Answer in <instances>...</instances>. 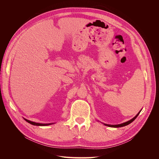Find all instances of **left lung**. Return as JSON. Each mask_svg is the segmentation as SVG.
<instances>
[{"label":"left lung","mask_w":159,"mask_h":159,"mask_svg":"<svg viewBox=\"0 0 159 159\" xmlns=\"http://www.w3.org/2000/svg\"><path fill=\"white\" fill-rule=\"evenodd\" d=\"M140 111L138 113V114L136 115L133 119H131V120H129V121H127V122H125V123H122V124H120V125H106V124H104L106 126H109V127H113V128H119V127H123V126H126V125H129V124H130L131 123H132L136 118H137V117L139 116V115L140 114Z\"/></svg>","instance_id":"1"}]
</instances>
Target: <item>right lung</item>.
Segmentation results:
<instances>
[{
  "instance_id": "1",
  "label": "right lung",
  "mask_w": 159,
  "mask_h": 159,
  "mask_svg": "<svg viewBox=\"0 0 159 159\" xmlns=\"http://www.w3.org/2000/svg\"><path fill=\"white\" fill-rule=\"evenodd\" d=\"M28 123L33 125H36V126H47V125H52L53 123H48V124H42V123H35V122H33V121H31L30 120H28L26 119H25Z\"/></svg>"
}]
</instances>
